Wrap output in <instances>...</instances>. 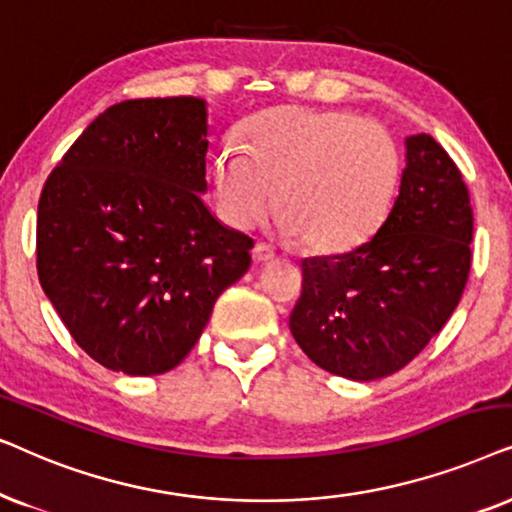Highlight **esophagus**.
Here are the masks:
<instances>
[{"mask_svg": "<svg viewBox=\"0 0 512 512\" xmlns=\"http://www.w3.org/2000/svg\"><path fill=\"white\" fill-rule=\"evenodd\" d=\"M252 260H255L257 264L271 262V260H276V252H274V248H269V245L257 243L255 248H252Z\"/></svg>", "mask_w": 512, "mask_h": 512, "instance_id": "1", "label": "esophagus"}]
</instances>
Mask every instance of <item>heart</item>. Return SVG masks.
I'll list each match as a JSON object with an SVG mask.
<instances>
[{"instance_id":"obj_1","label":"heart","mask_w":512,"mask_h":512,"mask_svg":"<svg viewBox=\"0 0 512 512\" xmlns=\"http://www.w3.org/2000/svg\"><path fill=\"white\" fill-rule=\"evenodd\" d=\"M398 180L391 133L337 109H267L245 126L243 149L227 145L215 159L217 206L231 227L262 220L278 187V227L316 250H342L372 234Z\"/></svg>"}]
</instances>
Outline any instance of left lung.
Returning <instances> with one entry per match:
<instances>
[{
  "mask_svg": "<svg viewBox=\"0 0 512 512\" xmlns=\"http://www.w3.org/2000/svg\"><path fill=\"white\" fill-rule=\"evenodd\" d=\"M405 147L400 194L377 234L302 262L292 337L346 379L403 370L442 330L468 281L473 208L461 170L431 135H412Z\"/></svg>",
  "mask_w": 512,
  "mask_h": 512,
  "instance_id": "obj_1",
  "label": "left lung"
}]
</instances>
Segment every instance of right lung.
Segmentation results:
<instances>
[{"mask_svg":"<svg viewBox=\"0 0 512 512\" xmlns=\"http://www.w3.org/2000/svg\"><path fill=\"white\" fill-rule=\"evenodd\" d=\"M206 102L192 95L107 107L46 177L37 274L95 363L133 377L173 370L255 241L210 215Z\"/></svg>","mask_w":512,"mask_h":512,"instance_id":"obj_1","label":"right lung"}]
</instances>
